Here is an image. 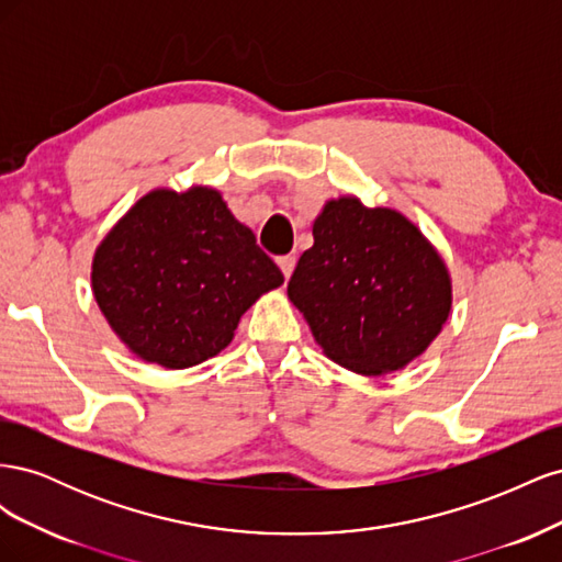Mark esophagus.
<instances>
[{
	"label": "esophagus",
	"mask_w": 562,
	"mask_h": 562,
	"mask_svg": "<svg viewBox=\"0 0 562 562\" xmlns=\"http://www.w3.org/2000/svg\"><path fill=\"white\" fill-rule=\"evenodd\" d=\"M277 262H279L281 271H283V277H285V281H288V279H291V274H293V269H295V258H293V255H281V258H279Z\"/></svg>",
	"instance_id": "obj_1"
}]
</instances>
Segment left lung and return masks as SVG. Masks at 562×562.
I'll return each mask as SVG.
<instances>
[{
	"label": "left lung",
	"mask_w": 562,
	"mask_h": 562,
	"mask_svg": "<svg viewBox=\"0 0 562 562\" xmlns=\"http://www.w3.org/2000/svg\"><path fill=\"white\" fill-rule=\"evenodd\" d=\"M288 297L330 359L363 375L398 370L429 347L452 304L443 260L391 209L328 201Z\"/></svg>",
	"instance_id": "8db88e82"
}]
</instances>
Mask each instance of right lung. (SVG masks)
<instances>
[{"label":"right lung","instance_id":"obj_1","mask_svg":"<svg viewBox=\"0 0 562 562\" xmlns=\"http://www.w3.org/2000/svg\"><path fill=\"white\" fill-rule=\"evenodd\" d=\"M91 279L114 333L164 368L223 351L241 314L283 283L252 232L209 187L143 196L95 250Z\"/></svg>","mask_w":562,"mask_h":562}]
</instances>
